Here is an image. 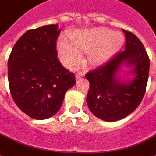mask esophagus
I'll list each match as a JSON object with an SVG mask.
<instances>
[{"label":"esophagus","mask_w":156,"mask_h":156,"mask_svg":"<svg viewBox=\"0 0 156 156\" xmlns=\"http://www.w3.org/2000/svg\"><path fill=\"white\" fill-rule=\"evenodd\" d=\"M84 75H85V73H84V72H78V73H76V80L81 79L82 77L84 76Z\"/></svg>","instance_id":"esophagus-1"}]
</instances>
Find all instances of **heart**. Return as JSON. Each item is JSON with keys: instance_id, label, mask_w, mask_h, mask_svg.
<instances>
[{"instance_id": "1", "label": "heart", "mask_w": 156, "mask_h": 156, "mask_svg": "<svg viewBox=\"0 0 156 156\" xmlns=\"http://www.w3.org/2000/svg\"><path fill=\"white\" fill-rule=\"evenodd\" d=\"M72 40L76 48L62 37L58 42L62 62L68 68H75L81 60L79 49L88 52L89 63L98 67L109 62L120 50L124 42L122 33L113 32L106 27L75 31Z\"/></svg>"}]
</instances>
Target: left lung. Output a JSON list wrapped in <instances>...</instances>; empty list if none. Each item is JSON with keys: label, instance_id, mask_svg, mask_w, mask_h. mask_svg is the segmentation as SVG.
<instances>
[{"label": "left lung", "instance_id": "8db88e82", "mask_svg": "<svg viewBox=\"0 0 156 156\" xmlns=\"http://www.w3.org/2000/svg\"><path fill=\"white\" fill-rule=\"evenodd\" d=\"M122 31L126 37L125 50L118 53L104 66L85 75L89 82L88 107L95 116L108 122L128 116L139 106L149 76L150 59L144 45L133 33ZM124 66L130 70L125 73ZM121 71L132 77L124 80Z\"/></svg>", "mask_w": 156, "mask_h": 156}]
</instances>
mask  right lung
<instances>
[{
  "mask_svg": "<svg viewBox=\"0 0 156 156\" xmlns=\"http://www.w3.org/2000/svg\"><path fill=\"white\" fill-rule=\"evenodd\" d=\"M58 24L28 30L8 60L10 94L17 107L31 118L45 119L61 108L66 92L76 84L73 73L60 63L56 50Z\"/></svg>",
  "mask_w": 156,
  "mask_h": 156,
  "instance_id": "obj_1",
  "label": "right lung"
}]
</instances>
